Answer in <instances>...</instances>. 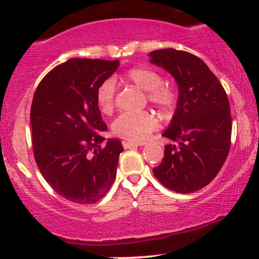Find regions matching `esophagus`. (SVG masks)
Returning <instances> with one entry per match:
<instances>
[{"label":"esophagus","instance_id":"34e87169","mask_svg":"<svg viewBox=\"0 0 259 259\" xmlns=\"http://www.w3.org/2000/svg\"><path fill=\"white\" fill-rule=\"evenodd\" d=\"M138 146H141V145L135 144V142H130V141H123L124 148H133V147H138Z\"/></svg>","mask_w":259,"mask_h":259}]
</instances>
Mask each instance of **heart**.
Returning a JSON list of instances; mask_svg holds the SVG:
<instances>
[{
    "instance_id": "b5f03b06",
    "label": "heart",
    "mask_w": 259,
    "mask_h": 259,
    "mask_svg": "<svg viewBox=\"0 0 259 259\" xmlns=\"http://www.w3.org/2000/svg\"><path fill=\"white\" fill-rule=\"evenodd\" d=\"M124 80L146 91L147 101L162 112H169L178 102V94L171 86L162 84V76L147 67H135L124 74ZM96 102L101 112L111 114L115 107V85L107 79L97 88ZM158 127V120L151 112L123 113L113 123V134L126 141L140 144Z\"/></svg>"
}]
</instances>
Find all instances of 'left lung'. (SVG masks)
Listing matches in <instances>:
<instances>
[{"label":"left lung","instance_id":"8db88e82","mask_svg":"<svg viewBox=\"0 0 259 259\" xmlns=\"http://www.w3.org/2000/svg\"><path fill=\"white\" fill-rule=\"evenodd\" d=\"M148 56L179 85L178 107L163 134L177 145L164 147L153 174L171 191L191 194L214 179L227 159L233 127L230 103L218 78L197 56L174 49Z\"/></svg>","mask_w":259,"mask_h":259}]
</instances>
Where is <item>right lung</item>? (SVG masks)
Returning <instances> with one entry per match:
<instances>
[{"mask_svg":"<svg viewBox=\"0 0 259 259\" xmlns=\"http://www.w3.org/2000/svg\"><path fill=\"white\" fill-rule=\"evenodd\" d=\"M119 61L72 58L50 70L37 85L30 120L34 157L50 186L65 200L96 203L117 175L121 142L108 139L96 90Z\"/></svg>","mask_w":259,"mask_h":259,"instance_id":"add662e5","label":"right lung"}]
</instances>
